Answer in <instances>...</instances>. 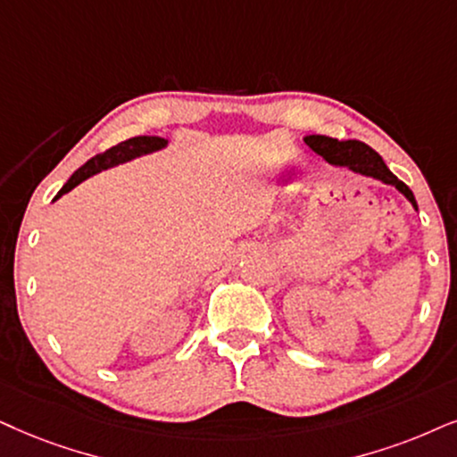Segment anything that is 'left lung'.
Listing matches in <instances>:
<instances>
[{
  "mask_svg": "<svg viewBox=\"0 0 457 457\" xmlns=\"http://www.w3.org/2000/svg\"><path fill=\"white\" fill-rule=\"evenodd\" d=\"M305 145H310L312 152L320 154L331 166H339V169H348L354 175L371 177L375 181H382L384 186L396 187L405 198L411 202V206L418 211V202L411 189L401 181L396 175H392V170L386 166L375 149H371L367 143L362 141H339V138H331L325 135H305L303 137Z\"/></svg>",
  "mask_w": 457,
  "mask_h": 457,
  "instance_id": "left-lung-1",
  "label": "left lung"
}]
</instances>
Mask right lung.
<instances>
[{
	"mask_svg": "<svg viewBox=\"0 0 457 457\" xmlns=\"http://www.w3.org/2000/svg\"><path fill=\"white\" fill-rule=\"evenodd\" d=\"M169 143H170L169 138L154 137V135L132 137V138H129V141L118 143V145H115V147L107 149L105 154L95 155V158L86 162L82 169L75 170L73 175L69 177V181L65 183V186L61 187V192L54 195V200H59L62 194L71 192L73 187H78L79 183L86 181V179H90L92 175H99V172H103V170H109V169H113V166L126 164V162L141 158V155H149V154L162 152V149L169 147ZM54 200H52V202H54Z\"/></svg>",
	"mask_w": 457,
	"mask_h": 457,
	"instance_id": "right-lung-1",
	"label": "right lung"
}]
</instances>
